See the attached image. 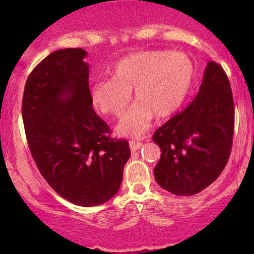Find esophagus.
<instances>
[{"mask_svg": "<svg viewBox=\"0 0 254 254\" xmlns=\"http://www.w3.org/2000/svg\"><path fill=\"white\" fill-rule=\"evenodd\" d=\"M129 147H130V150L134 152V151L138 150V149L142 147V142L136 141V140H130L129 141Z\"/></svg>", "mask_w": 254, "mask_h": 254, "instance_id": "esophagus-1", "label": "esophagus"}]
</instances>
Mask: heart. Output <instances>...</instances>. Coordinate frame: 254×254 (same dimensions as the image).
Wrapping results in <instances>:
<instances>
[{"mask_svg": "<svg viewBox=\"0 0 254 254\" xmlns=\"http://www.w3.org/2000/svg\"><path fill=\"white\" fill-rule=\"evenodd\" d=\"M195 67L180 52L148 51L131 54L114 65L111 79L91 86L90 98L99 112L120 119L130 102H137L118 127L121 135L140 136L152 117H171L180 109L192 88Z\"/></svg>", "mask_w": 254, "mask_h": 254, "instance_id": "b5f03b06", "label": "heart"}]
</instances>
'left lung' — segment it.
Wrapping results in <instances>:
<instances>
[{"instance_id": "obj_1", "label": "left lung", "mask_w": 254, "mask_h": 254, "mask_svg": "<svg viewBox=\"0 0 254 254\" xmlns=\"http://www.w3.org/2000/svg\"><path fill=\"white\" fill-rule=\"evenodd\" d=\"M234 127L230 83L223 68L210 61L195 98L152 136L162 151L154 170L158 185L189 196L213 184L228 163Z\"/></svg>"}]
</instances>
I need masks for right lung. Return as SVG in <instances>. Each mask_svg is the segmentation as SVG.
Returning a JSON list of instances; mask_svg holds the SVG:
<instances>
[{"instance_id":"right-lung-1","label":"right lung","mask_w":254,"mask_h":254,"mask_svg":"<svg viewBox=\"0 0 254 254\" xmlns=\"http://www.w3.org/2000/svg\"><path fill=\"white\" fill-rule=\"evenodd\" d=\"M82 48L55 51L31 71L22 116L31 155L59 195L82 207L113 197L130 156L128 141L92 109L89 65Z\"/></svg>"}]
</instances>
